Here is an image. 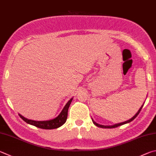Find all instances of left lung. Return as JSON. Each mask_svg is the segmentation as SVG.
I'll use <instances>...</instances> for the list:
<instances>
[{
	"label": "left lung",
	"mask_w": 156,
	"mask_h": 156,
	"mask_svg": "<svg viewBox=\"0 0 156 156\" xmlns=\"http://www.w3.org/2000/svg\"><path fill=\"white\" fill-rule=\"evenodd\" d=\"M143 105H144V104H143L142 106H141V107L140 108V109L138 110V112H136V115L134 116V117H132L131 119H129V120H127V121H124V122H122V123H116V124H114V125H112V126H104V125H100V124H98V123H97L96 122H95L94 120H93V119H92V121H93V123H94V125H95L96 126H98V127H101V128H115V127H118V126H120L124 125V124L128 123L131 122V121H132L133 120H134V119L137 117L138 115L140 113V110H141V109H142V108H143Z\"/></svg>",
	"instance_id": "1"
}]
</instances>
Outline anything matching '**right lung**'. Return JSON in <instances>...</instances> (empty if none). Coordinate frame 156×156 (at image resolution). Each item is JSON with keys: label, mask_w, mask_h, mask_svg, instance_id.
Returning a JSON list of instances; mask_svg holds the SVG:
<instances>
[{"label": "right lung", "mask_w": 156, "mask_h": 156, "mask_svg": "<svg viewBox=\"0 0 156 156\" xmlns=\"http://www.w3.org/2000/svg\"><path fill=\"white\" fill-rule=\"evenodd\" d=\"M72 100L73 98H71L70 100L67 101V103L66 104V106H64L63 109L62 110L60 114H59L56 118L53 119L48 121H34L28 119L24 117L23 116L21 115L20 114H19V116L26 123L30 124V125L35 126L37 127H39V128L45 129H52L58 128V127L62 126L66 122L67 118V112H68L69 107Z\"/></svg>", "instance_id": "obj_1"}]
</instances>
